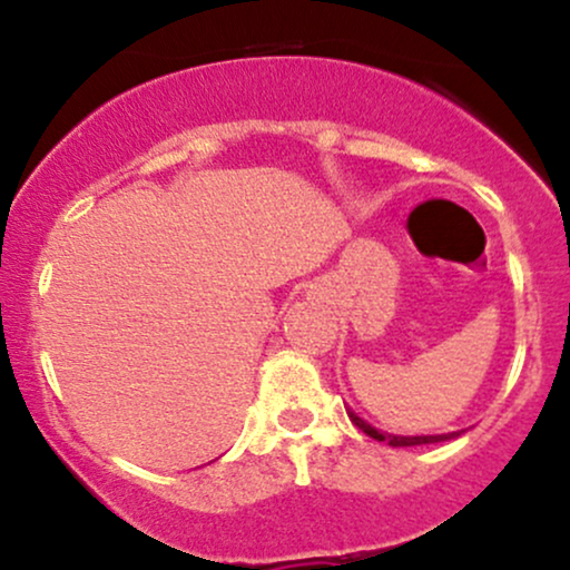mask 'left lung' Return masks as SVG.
I'll return each instance as SVG.
<instances>
[{
	"mask_svg": "<svg viewBox=\"0 0 570 570\" xmlns=\"http://www.w3.org/2000/svg\"><path fill=\"white\" fill-rule=\"evenodd\" d=\"M348 417L353 421V426H358L364 431V434L372 436V440L377 442H389L391 448H412V444H429V442H444V440H453V436L461 434V431H453V434H436V436H394V434H383V431L372 429L370 423H364L362 417L353 415L348 412Z\"/></svg>",
	"mask_w": 570,
	"mask_h": 570,
	"instance_id": "8db88e82",
	"label": "left lung"
}]
</instances>
